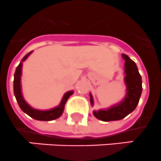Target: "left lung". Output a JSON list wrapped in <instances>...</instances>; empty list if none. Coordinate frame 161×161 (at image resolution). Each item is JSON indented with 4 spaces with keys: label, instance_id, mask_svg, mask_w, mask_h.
<instances>
[{
    "label": "left lung",
    "instance_id": "left-lung-1",
    "mask_svg": "<svg viewBox=\"0 0 161 161\" xmlns=\"http://www.w3.org/2000/svg\"><path fill=\"white\" fill-rule=\"evenodd\" d=\"M125 60V83L127 86V95L122 102L116 106H113L108 110L94 111L93 114L97 119L108 122L119 120L125 118L132 112L140 101L142 93V79L137 68L136 64L127 55L123 53ZM91 104L93 106V98L90 95Z\"/></svg>",
    "mask_w": 161,
    "mask_h": 161
}]
</instances>
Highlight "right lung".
I'll list each match as a JSON object with an SVG mask.
<instances>
[{
	"label": "right lung",
	"instance_id": "1",
	"mask_svg": "<svg viewBox=\"0 0 161 161\" xmlns=\"http://www.w3.org/2000/svg\"><path fill=\"white\" fill-rule=\"evenodd\" d=\"M32 51L28 53L25 56L22 58V62L25 61L28 58ZM21 68H22V63H20L19 65L17 66V69H16L15 74H14V95L17 99V102L19 105L20 108L24 111L25 113H26L27 115H30L34 119L37 120H42V121H50V120L56 119L59 118L63 113L65 108V104H66V101L70 95L74 93L73 91H68L63 96V99L61 101V103L58 107L54 108L53 109L48 110V111H39V110H36L32 108L23 98L22 95H21Z\"/></svg>",
	"mask_w": 161,
	"mask_h": 161
}]
</instances>
